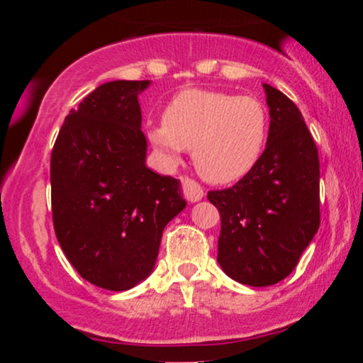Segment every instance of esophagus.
I'll return each instance as SVG.
<instances>
[{
    "label": "esophagus",
    "instance_id": "1",
    "mask_svg": "<svg viewBox=\"0 0 363 363\" xmlns=\"http://www.w3.org/2000/svg\"><path fill=\"white\" fill-rule=\"evenodd\" d=\"M182 182V189H184V196L187 199H189L191 203H196L199 201V199L205 196V191H203V187L198 184V182L194 181V179H189V177H182L181 179Z\"/></svg>",
    "mask_w": 363,
    "mask_h": 363
}]
</instances>
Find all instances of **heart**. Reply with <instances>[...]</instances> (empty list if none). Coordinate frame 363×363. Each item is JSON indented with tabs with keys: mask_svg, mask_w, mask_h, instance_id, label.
<instances>
[{
	"mask_svg": "<svg viewBox=\"0 0 363 363\" xmlns=\"http://www.w3.org/2000/svg\"><path fill=\"white\" fill-rule=\"evenodd\" d=\"M268 111L254 97L189 89L164 111V123L148 128V138L167 160L193 148V162L206 181L230 184L254 169L268 140Z\"/></svg>",
	"mask_w": 363,
	"mask_h": 363,
	"instance_id": "heart-1",
	"label": "heart"
}]
</instances>
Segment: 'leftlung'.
<instances>
[{
    "mask_svg": "<svg viewBox=\"0 0 363 363\" xmlns=\"http://www.w3.org/2000/svg\"><path fill=\"white\" fill-rule=\"evenodd\" d=\"M262 86L272 121L259 162L235 186L208 193L222 218L216 259L249 286L289 277L320 223L318 147L298 107Z\"/></svg>",
    "mask_w": 363,
    "mask_h": 363,
    "instance_id": "8db88e82",
    "label": "left lung"
}]
</instances>
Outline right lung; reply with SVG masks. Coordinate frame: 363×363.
Here are the masks:
<instances>
[{
	"label": "right lung",
	"instance_id": "obj_1",
	"mask_svg": "<svg viewBox=\"0 0 363 363\" xmlns=\"http://www.w3.org/2000/svg\"><path fill=\"white\" fill-rule=\"evenodd\" d=\"M148 80L97 86L66 116L51 153L57 242L82 278L133 289L153 272L162 232L186 208L177 179L145 165L140 91Z\"/></svg>",
	"mask_w": 363,
	"mask_h": 363
}]
</instances>
